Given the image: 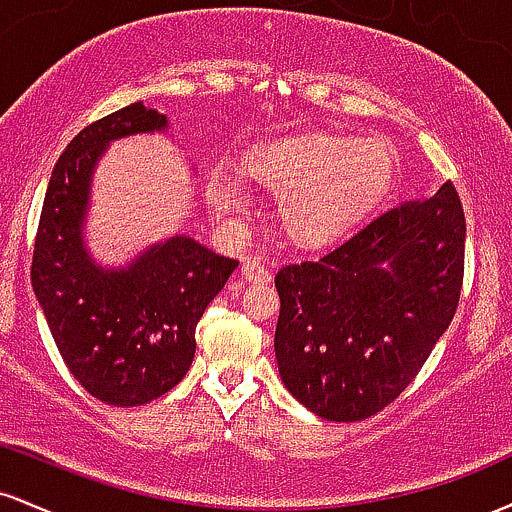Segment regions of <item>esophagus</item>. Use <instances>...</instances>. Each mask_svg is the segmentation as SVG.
<instances>
[{
	"label": "esophagus",
	"instance_id": "obj_1",
	"mask_svg": "<svg viewBox=\"0 0 512 512\" xmlns=\"http://www.w3.org/2000/svg\"><path fill=\"white\" fill-rule=\"evenodd\" d=\"M243 276L245 281H269V269L264 267L260 260H248L243 264Z\"/></svg>",
	"mask_w": 512,
	"mask_h": 512
}]
</instances>
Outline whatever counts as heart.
I'll use <instances>...</instances> for the list:
<instances>
[{"label": "heart", "instance_id": "heart-1", "mask_svg": "<svg viewBox=\"0 0 512 512\" xmlns=\"http://www.w3.org/2000/svg\"><path fill=\"white\" fill-rule=\"evenodd\" d=\"M245 175L281 197V223L301 243H322L370 214L397 175V149L383 134H305L245 156ZM209 207L226 223L248 214L250 199L231 175L211 173Z\"/></svg>", "mask_w": 512, "mask_h": 512}]
</instances>
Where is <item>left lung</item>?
Here are the masks:
<instances>
[{"label": "left lung", "mask_w": 512, "mask_h": 512, "mask_svg": "<svg viewBox=\"0 0 512 512\" xmlns=\"http://www.w3.org/2000/svg\"><path fill=\"white\" fill-rule=\"evenodd\" d=\"M464 211L452 182L286 264L274 351L284 385L327 421H363L407 390L455 317Z\"/></svg>", "instance_id": "8db88e82"}]
</instances>
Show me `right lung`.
Returning a JSON list of instances; mask_svg holds the SVG:
<instances>
[{
  "mask_svg": "<svg viewBox=\"0 0 512 512\" xmlns=\"http://www.w3.org/2000/svg\"><path fill=\"white\" fill-rule=\"evenodd\" d=\"M166 127V115L139 101L81 129L57 158L35 233L31 281L57 349L88 395L115 407L151 402L185 378L199 317L238 267L190 236L163 240L125 269L88 257L81 223L105 146Z\"/></svg>",
  "mask_w": 512,
  "mask_h": 512,
  "instance_id": "add662e5",
  "label": "right lung"
}]
</instances>
